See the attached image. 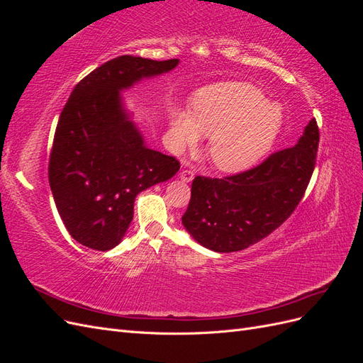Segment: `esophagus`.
<instances>
[{"label": "esophagus", "mask_w": 363, "mask_h": 363, "mask_svg": "<svg viewBox=\"0 0 363 363\" xmlns=\"http://www.w3.org/2000/svg\"><path fill=\"white\" fill-rule=\"evenodd\" d=\"M194 175H195V172H194L192 169H182V172H180V179H182V182L189 183V182H192Z\"/></svg>", "instance_id": "esophagus-1"}]
</instances>
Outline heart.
Here are the masks:
<instances>
[{
	"mask_svg": "<svg viewBox=\"0 0 363 363\" xmlns=\"http://www.w3.org/2000/svg\"><path fill=\"white\" fill-rule=\"evenodd\" d=\"M284 124L283 107L268 101L259 87L225 82L201 87L192 98V112L174 108L169 140L174 151L211 136L207 155L215 167L238 172L252 167L277 140Z\"/></svg>",
	"mask_w": 363,
	"mask_h": 363,
	"instance_id": "b5f03b06",
	"label": "heart"
}]
</instances>
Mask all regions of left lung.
<instances>
[{"label": "left lung", "mask_w": 363, "mask_h": 363, "mask_svg": "<svg viewBox=\"0 0 363 363\" xmlns=\"http://www.w3.org/2000/svg\"><path fill=\"white\" fill-rule=\"evenodd\" d=\"M316 121L295 147L274 152L256 168L224 179L195 177L182 224L200 245L232 252L267 238L292 215L316 162Z\"/></svg>", "instance_id": "obj_1"}]
</instances>
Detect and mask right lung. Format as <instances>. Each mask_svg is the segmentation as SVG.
Returning a JSON list of instances; mask_svg holds the SVG:
<instances>
[{"instance_id":"obj_1","label":"right lung","mask_w":363,"mask_h":363,"mask_svg":"<svg viewBox=\"0 0 363 363\" xmlns=\"http://www.w3.org/2000/svg\"><path fill=\"white\" fill-rule=\"evenodd\" d=\"M177 65L119 56L74 87L54 135L48 177L62 221L79 244L115 248L133 219L138 194L180 169L174 157L145 145L121 95Z\"/></svg>"}]
</instances>
